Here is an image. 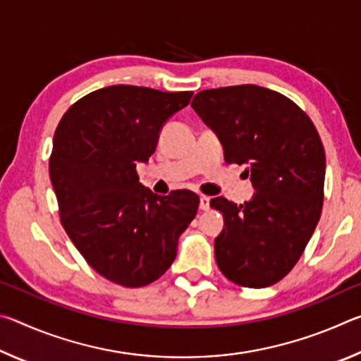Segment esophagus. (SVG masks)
Listing matches in <instances>:
<instances>
[{
  "instance_id": "1",
  "label": "esophagus",
  "mask_w": 361,
  "mask_h": 361,
  "mask_svg": "<svg viewBox=\"0 0 361 361\" xmlns=\"http://www.w3.org/2000/svg\"><path fill=\"white\" fill-rule=\"evenodd\" d=\"M199 209L207 212L210 209V197H207V195H200L199 199Z\"/></svg>"
}]
</instances>
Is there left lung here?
Instances as JSON below:
<instances>
[{"mask_svg":"<svg viewBox=\"0 0 361 361\" xmlns=\"http://www.w3.org/2000/svg\"><path fill=\"white\" fill-rule=\"evenodd\" d=\"M191 106L221 140L226 162L245 164L256 191L240 205L210 200L224 218L215 239L218 267L240 286L277 283L322 215L326 161L319 132L295 102L255 84L202 90Z\"/></svg>","mask_w":361,"mask_h":361,"instance_id":"left-lung-1","label":"left lung"}]
</instances>
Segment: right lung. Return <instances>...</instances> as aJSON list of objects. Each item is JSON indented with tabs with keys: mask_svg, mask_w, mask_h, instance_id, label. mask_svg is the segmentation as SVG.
<instances>
[{
	"mask_svg": "<svg viewBox=\"0 0 361 361\" xmlns=\"http://www.w3.org/2000/svg\"><path fill=\"white\" fill-rule=\"evenodd\" d=\"M192 92L109 85L82 97L54 133L49 175L66 234L97 272L127 288L154 282L172 266L199 195H157L137 164L156 151L164 124Z\"/></svg>",
	"mask_w": 361,
	"mask_h": 361,
	"instance_id": "1",
	"label": "right lung"
}]
</instances>
